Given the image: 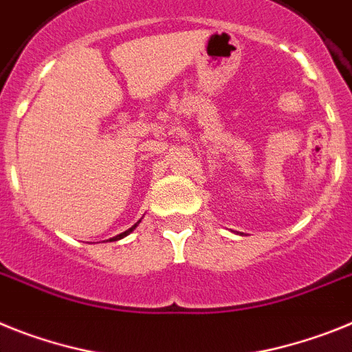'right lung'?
I'll return each mask as SVG.
<instances>
[{
  "mask_svg": "<svg viewBox=\"0 0 352 352\" xmlns=\"http://www.w3.org/2000/svg\"><path fill=\"white\" fill-rule=\"evenodd\" d=\"M139 222H140V221H139ZM139 222H135V224H133V226H131V228H130V230H126V231H122L121 235H117V236H113V239H110V242H113V240H121V239H124V236H128V235H130L131 231H133V230H135V228L139 226Z\"/></svg>",
  "mask_w": 352,
  "mask_h": 352,
  "instance_id": "add662e5",
  "label": "right lung"
}]
</instances>
